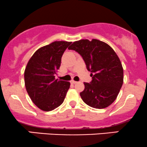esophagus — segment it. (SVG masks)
<instances>
[{
    "label": "esophagus",
    "mask_w": 147,
    "mask_h": 147,
    "mask_svg": "<svg viewBox=\"0 0 147 147\" xmlns=\"http://www.w3.org/2000/svg\"><path fill=\"white\" fill-rule=\"evenodd\" d=\"M70 83H71V84H77V82H76V81H74V80H72V81L70 82Z\"/></svg>",
    "instance_id": "34e87169"
}]
</instances>
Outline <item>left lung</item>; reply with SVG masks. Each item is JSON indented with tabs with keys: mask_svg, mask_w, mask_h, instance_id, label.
<instances>
[{
	"mask_svg": "<svg viewBox=\"0 0 147 147\" xmlns=\"http://www.w3.org/2000/svg\"><path fill=\"white\" fill-rule=\"evenodd\" d=\"M68 49L80 54L87 70L91 72V82H84V90L80 93L84 102L97 109L110 105L123 82V67L115 51L109 45L96 39L76 41Z\"/></svg>",
	"mask_w": 147,
	"mask_h": 147,
	"instance_id": "8db88e82",
	"label": "left lung"
}]
</instances>
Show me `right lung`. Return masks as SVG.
<instances>
[{
    "label": "right lung",
    "mask_w": 147,
    "mask_h": 147,
    "mask_svg": "<svg viewBox=\"0 0 147 147\" xmlns=\"http://www.w3.org/2000/svg\"><path fill=\"white\" fill-rule=\"evenodd\" d=\"M71 42L56 41L34 53L24 72L27 93L38 108L49 112L63 102L70 82L56 80L61 57Z\"/></svg>",
    "instance_id": "add662e5"
}]
</instances>
